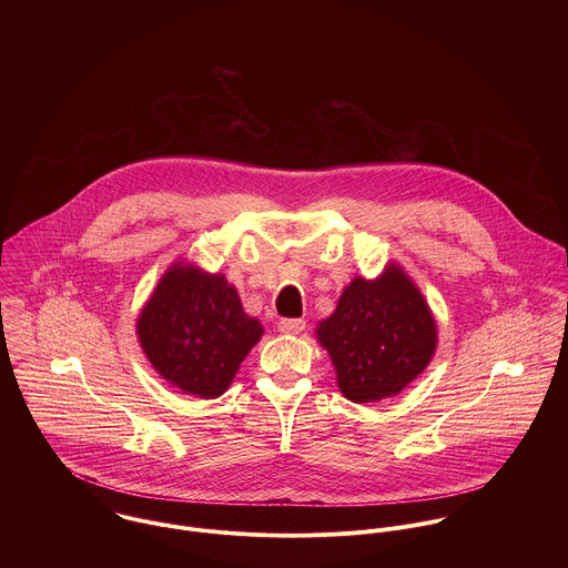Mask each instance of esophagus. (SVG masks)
Listing matches in <instances>:
<instances>
[{
  "mask_svg": "<svg viewBox=\"0 0 568 568\" xmlns=\"http://www.w3.org/2000/svg\"><path fill=\"white\" fill-rule=\"evenodd\" d=\"M277 327L282 334H300V332H304L306 322L304 320H282Z\"/></svg>",
  "mask_w": 568,
  "mask_h": 568,
  "instance_id": "1",
  "label": "esophagus"
}]
</instances>
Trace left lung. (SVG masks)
I'll return each mask as SVG.
<instances>
[{"instance_id":"8db88e82","label":"left lung","mask_w":568,"mask_h":568,"mask_svg":"<svg viewBox=\"0 0 568 568\" xmlns=\"http://www.w3.org/2000/svg\"><path fill=\"white\" fill-rule=\"evenodd\" d=\"M341 394L356 403L398 396L433 361L437 322L398 262L374 277H354L334 313L315 329Z\"/></svg>"}]
</instances>
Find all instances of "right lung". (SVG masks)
<instances>
[{
    "label": "right lung",
    "mask_w": 568,
    "mask_h": 568,
    "mask_svg": "<svg viewBox=\"0 0 568 568\" xmlns=\"http://www.w3.org/2000/svg\"><path fill=\"white\" fill-rule=\"evenodd\" d=\"M135 332L165 383L210 400L227 392L264 327L244 313L236 286L223 273L179 260L142 306Z\"/></svg>",
    "instance_id": "right-lung-1"
}]
</instances>
